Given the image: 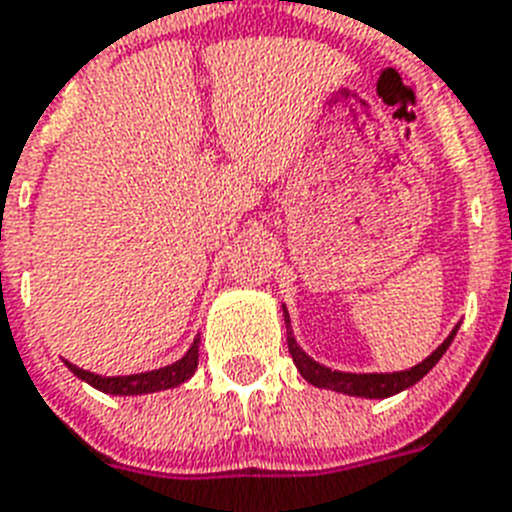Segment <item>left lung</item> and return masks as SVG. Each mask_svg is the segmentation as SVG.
<instances>
[{"instance_id": "8db88e82", "label": "left lung", "mask_w": 512, "mask_h": 512, "mask_svg": "<svg viewBox=\"0 0 512 512\" xmlns=\"http://www.w3.org/2000/svg\"><path fill=\"white\" fill-rule=\"evenodd\" d=\"M282 314H285V324H287V348H290V356H293L295 369L301 371V377L306 379L308 384H314V387H322V390H332V392H342V395H350V398H369V400H384L392 398V395H398V392L408 390L416 382L429 374V371L437 366V361L445 356V350L450 348V342H453L455 332H458V324L453 327V332L445 337V342L434 350L432 356H426L424 361L411 366V369L405 371H392V374H353V371H337L329 369L324 363L314 361V358L308 356L306 350L298 345L293 335V324H290V314H287V308L282 306Z\"/></svg>"}]
</instances>
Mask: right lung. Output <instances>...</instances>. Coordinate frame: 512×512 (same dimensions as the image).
<instances>
[{
  "label": "right lung",
  "mask_w": 512,
  "mask_h": 512,
  "mask_svg": "<svg viewBox=\"0 0 512 512\" xmlns=\"http://www.w3.org/2000/svg\"><path fill=\"white\" fill-rule=\"evenodd\" d=\"M198 345H201V335H196V340L190 342V348L185 350V356L180 358V361L167 363L162 369L128 374V377H101V374H94V371L78 369V366L70 361H65V366L73 371L80 382L91 384L94 390L107 392V395H122V398H130V395H151V392L172 390V387L188 382V379L196 374Z\"/></svg>",
  "instance_id": "right-lung-1"
}]
</instances>
